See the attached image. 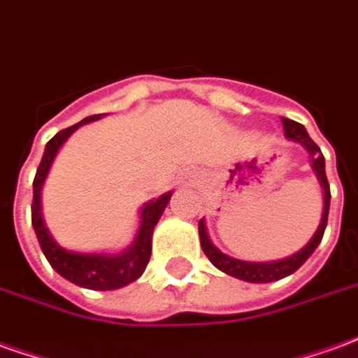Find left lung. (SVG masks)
<instances>
[{
  "instance_id": "left-lung-1",
  "label": "left lung",
  "mask_w": 358,
  "mask_h": 358,
  "mask_svg": "<svg viewBox=\"0 0 358 358\" xmlns=\"http://www.w3.org/2000/svg\"><path fill=\"white\" fill-rule=\"evenodd\" d=\"M281 120H283V129L287 139L301 143L310 153V157H312V169L316 172V176H318L322 187H324V213H322V221H320L318 231L314 232L312 240H310L308 244H306L301 252L285 257V259H277V262H242V259H236V257L222 254L221 250L217 248V246H213V242L209 240L207 231H205L203 219L197 224V229H199V240H201V248H203L205 256L209 257V262H211L217 269H221L222 273L232 275V277L242 279V281H248V283H271V281H277V279H283L287 275L294 273V271L314 254V250L318 248V244L322 242V236H324V231H326L327 224V213H329V199H331V194H329V184H327L324 155L320 151L318 145L310 139V136L306 134V129H304L302 124L289 118Z\"/></svg>"
}]
</instances>
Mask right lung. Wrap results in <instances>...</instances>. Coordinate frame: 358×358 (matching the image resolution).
Instances as JSON below:
<instances>
[{
    "instance_id": "1",
    "label": "right lung",
    "mask_w": 358,
    "mask_h": 358,
    "mask_svg": "<svg viewBox=\"0 0 358 358\" xmlns=\"http://www.w3.org/2000/svg\"><path fill=\"white\" fill-rule=\"evenodd\" d=\"M102 118V114H94L89 118L81 120L79 124L71 127H66L62 131H57L56 136L50 139L42 155L36 176L32 182V227L36 232V238L40 242V248L44 252V256L50 262V266L56 269L57 273L71 283L79 285L83 289H92V291H114L120 287L134 283L143 275L145 267L149 264L151 257V242H153L155 224L161 219L162 211L166 203L171 201L172 192L164 194L159 199H153L149 203L141 207V222H139V231L136 234L134 244L116 256L110 254H79V252H69L62 248L59 244L54 242L50 236L48 229L42 219V207H40V192L42 184L48 176L52 161L56 157L57 149L66 143V139L75 129L83 124H89L92 120Z\"/></svg>"
}]
</instances>
